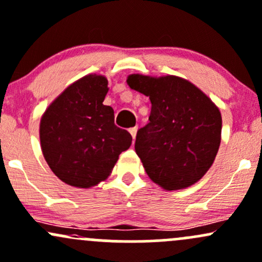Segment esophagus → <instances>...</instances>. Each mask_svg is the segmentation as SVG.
<instances>
[{"mask_svg":"<svg viewBox=\"0 0 262 262\" xmlns=\"http://www.w3.org/2000/svg\"><path fill=\"white\" fill-rule=\"evenodd\" d=\"M129 132H130L132 137H133V140H136V137H137V132H138V126H133V128L129 129Z\"/></svg>","mask_w":262,"mask_h":262,"instance_id":"esophagus-1","label":"esophagus"}]
</instances>
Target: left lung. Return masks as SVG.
<instances>
[{"mask_svg":"<svg viewBox=\"0 0 262 262\" xmlns=\"http://www.w3.org/2000/svg\"><path fill=\"white\" fill-rule=\"evenodd\" d=\"M126 83L151 103L149 123L138 130L136 139V151L148 177L169 191L199 182L219 150V108L180 77L130 74Z\"/></svg>","mask_w":262,"mask_h":262,"instance_id":"left-lung-1","label":"left lung"}]
</instances>
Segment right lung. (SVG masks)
Segmentation results:
<instances>
[{
    "mask_svg": "<svg viewBox=\"0 0 262 262\" xmlns=\"http://www.w3.org/2000/svg\"><path fill=\"white\" fill-rule=\"evenodd\" d=\"M108 80L88 74L71 84L46 109L39 139L46 162L62 182L91 188L111 175L132 136L114 124V111L103 104Z\"/></svg>",
    "mask_w": 262,
    "mask_h": 262,
    "instance_id": "add662e5",
    "label": "right lung"
}]
</instances>
